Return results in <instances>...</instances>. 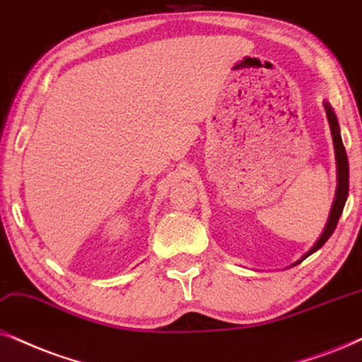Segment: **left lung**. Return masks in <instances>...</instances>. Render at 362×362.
<instances>
[{"instance_id": "8db88e82", "label": "left lung", "mask_w": 362, "mask_h": 362, "mask_svg": "<svg viewBox=\"0 0 362 362\" xmlns=\"http://www.w3.org/2000/svg\"><path fill=\"white\" fill-rule=\"evenodd\" d=\"M324 108H326V113H327L329 127H331L332 141H334V152H336V165H337L336 200H334V204H332L331 214H329V221L326 223V228H324L322 235L319 237V240L315 242L313 249H310L309 252L305 254L303 259L297 260L296 264H300L305 257H309L310 254H314L315 250H319L324 244H326L329 237L332 235V232H334V228H336L337 222H339L342 209H344V204H346V200H347V194H349V162H347L346 148H344V145H342L339 123H337V117H336V113H334V110H332L331 105L326 102V103H324Z\"/></svg>"}]
</instances>
